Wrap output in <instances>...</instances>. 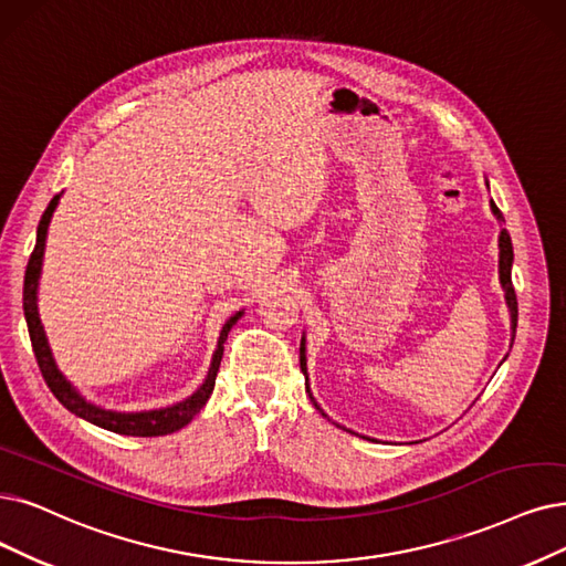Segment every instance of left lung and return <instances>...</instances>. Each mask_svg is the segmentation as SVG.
Returning a JSON list of instances; mask_svg holds the SVG:
<instances>
[{
	"label": "left lung",
	"instance_id": "obj_1",
	"mask_svg": "<svg viewBox=\"0 0 566 566\" xmlns=\"http://www.w3.org/2000/svg\"><path fill=\"white\" fill-rule=\"evenodd\" d=\"M485 186H488V190H490V184H488V178H485ZM490 211H492V216L500 220V224H502V232H500V283H502V290H504V300H506V308H509V318H511V346H513V338H515V327H517V300H515V290H513V283H511V266H513V245H511V237H509V232H506V228H504V216H502V211L496 209V205L494 201L490 199ZM506 359V357H504ZM300 365H302V374H304V378H306V392H308V397H311V401L315 403V409H318L325 418H329L323 409H321V403L315 401V397H313V392H311V382H308V367H306V338L302 336V346H300ZM342 427V424H338ZM346 429V427H344ZM346 432H350V434H357V432H353V429H346ZM357 437H361V439H369V441H376V439H371V437H365V434H357ZM418 443V441H416Z\"/></svg>",
	"mask_w": 566,
	"mask_h": 566
}]
</instances>
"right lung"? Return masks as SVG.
<instances>
[{
  "instance_id": "right-lung-1",
  "label": "right lung",
  "mask_w": 566,
  "mask_h": 566,
  "mask_svg": "<svg viewBox=\"0 0 566 566\" xmlns=\"http://www.w3.org/2000/svg\"><path fill=\"white\" fill-rule=\"evenodd\" d=\"M60 195L51 199V205L43 211L39 228H36V245L30 255L28 271H25V285H22V311H25V321L32 338V348L39 361V369L43 374V380L49 382L51 392L57 397V401L64 406L66 411H72L74 416L93 422L102 429H108V432L125 434V437H165L171 432H178L180 427H186L205 406L213 392L216 386V376L220 369V359L224 350V342H228L230 329L237 325V321L243 315V308L237 311L232 318L222 325L220 338L216 353L211 357V367L205 378V382L184 401H176L171 406H165V409H150V411H113L104 409V406L85 399L76 388L74 382L66 378L57 361L53 357V350L49 346V336L43 332L41 318H39V281H41V266H43V253H46V237H49V224L53 220V213L60 205Z\"/></svg>"
}]
</instances>
